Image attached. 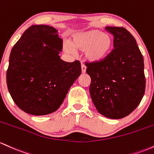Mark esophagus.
<instances>
[{
  "mask_svg": "<svg viewBox=\"0 0 154 154\" xmlns=\"http://www.w3.org/2000/svg\"><path fill=\"white\" fill-rule=\"evenodd\" d=\"M86 67L84 65V64H82V71L83 73L86 72Z\"/></svg>",
  "mask_w": 154,
  "mask_h": 154,
  "instance_id": "34e87169",
  "label": "esophagus"
}]
</instances>
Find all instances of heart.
Masks as SVG:
<instances>
[{
  "instance_id": "obj_1",
  "label": "heart",
  "mask_w": 154,
  "mask_h": 154,
  "mask_svg": "<svg viewBox=\"0 0 154 154\" xmlns=\"http://www.w3.org/2000/svg\"><path fill=\"white\" fill-rule=\"evenodd\" d=\"M109 35L98 30L79 32L70 40V45L65 46V51L73 52L74 49L84 51V58L89 63H99L109 54L112 48Z\"/></svg>"
}]
</instances>
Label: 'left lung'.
Wrapping results in <instances>:
<instances>
[{
	"mask_svg": "<svg viewBox=\"0 0 154 154\" xmlns=\"http://www.w3.org/2000/svg\"><path fill=\"white\" fill-rule=\"evenodd\" d=\"M113 47L99 63H86L94 106L107 118H124L135 109L146 89L143 57L136 40L124 27H106Z\"/></svg>",
	"mask_w": 154,
	"mask_h": 154,
	"instance_id": "obj_1",
	"label": "left lung"
}]
</instances>
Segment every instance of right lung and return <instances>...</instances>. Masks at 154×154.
<instances>
[{
  "label": "right lung",
  "instance_id": "add662e5",
  "mask_svg": "<svg viewBox=\"0 0 154 154\" xmlns=\"http://www.w3.org/2000/svg\"><path fill=\"white\" fill-rule=\"evenodd\" d=\"M57 32L49 25H32L11 49L8 89L15 104L29 114L56 111L82 73L79 60L67 63L60 59L63 39Z\"/></svg>",
  "mask_w": 154,
  "mask_h": 154
}]
</instances>
